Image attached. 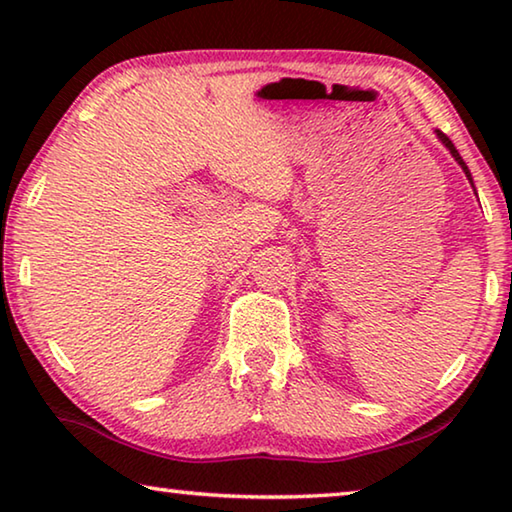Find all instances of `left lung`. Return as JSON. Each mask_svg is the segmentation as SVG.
<instances>
[{
  "mask_svg": "<svg viewBox=\"0 0 512 512\" xmlns=\"http://www.w3.org/2000/svg\"><path fill=\"white\" fill-rule=\"evenodd\" d=\"M436 135H438V140L440 142H443L445 146H447V149H449V153H452L454 155V160L458 162V164H461V169L465 171V176H467V180H470V183H472V173H470V169H467V164L463 162V158H461V153H458L456 151V146L452 144V140H449V137L443 133V131H436ZM472 187H474V183H472Z\"/></svg>",
  "mask_w": 512,
  "mask_h": 512,
  "instance_id": "obj_1",
  "label": "left lung"
}]
</instances>
